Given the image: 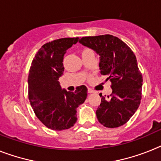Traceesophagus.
<instances>
[{
  "instance_id": "34e87169",
  "label": "esophagus",
  "mask_w": 161,
  "mask_h": 161,
  "mask_svg": "<svg viewBox=\"0 0 161 161\" xmlns=\"http://www.w3.org/2000/svg\"><path fill=\"white\" fill-rule=\"evenodd\" d=\"M87 92H88V93H90V94H91V93H93V92H94V91L92 90V89H91V88H88Z\"/></svg>"
}]
</instances>
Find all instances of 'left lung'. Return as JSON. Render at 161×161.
Returning a JSON list of instances; mask_svg holds the SVG:
<instances>
[{"instance_id": "obj_1", "label": "left lung", "mask_w": 161, "mask_h": 161, "mask_svg": "<svg viewBox=\"0 0 161 161\" xmlns=\"http://www.w3.org/2000/svg\"><path fill=\"white\" fill-rule=\"evenodd\" d=\"M79 43L100 56V72L112 82L113 93L101 97L96 114L108 128L124 125L140 104L142 77L136 57L126 44L111 35L87 36Z\"/></svg>"}]
</instances>
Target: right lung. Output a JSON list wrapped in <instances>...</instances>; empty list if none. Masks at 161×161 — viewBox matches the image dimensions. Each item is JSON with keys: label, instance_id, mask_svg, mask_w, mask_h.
I'll use <instances>...</instances> for the list:
<instances>
[{"label": "right lung", "instance_id": "obj_1", "mask_svg": "<svg viewBox=\"0 0 161 161\" xmlns=\"http://www.w3.org/2000/svg\"><path fill=\"white\" fill-rule=\"evenodd\" d=\"M79 38H63L40 47L32 61L28 76V96L36 117L46 127L64 130L77 121V108L87 96L86 86L75 92L62 89L58 81L63 75V57Z\"/></svg>", "mask_w": 161, "mask_h": 161}]
</instances>
